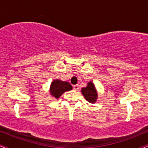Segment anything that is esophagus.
I'll use <instances>...</instances> for the list:
<instances>
[{"label":"esophagus","instance_id":"esophagus-1","mask_svg":"<svg viewBox=\"0 0 148 148\" xmlns=\"http://www.w3.org/2000/svg\"><path fill=\"white\" fill-rule=\"evenodd\" d=\"M73 89H74V90H79V86H78V85H74V86H73Z\"/></svg>","mask_w":148,"mask_h":148}]
</instances>
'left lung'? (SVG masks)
<instances>
[{
	"label": "left lung",
	"instance_id": "1",
	"mask_svg": "<svg viewBox=\"0 0 148 148\" xmlns=\"http://www.w3.org/2000/svg\"><path fill=\"white\" fill-rule=\"evenodd\" d=\"M84 97L90 103L95 102L97 97V93L95 88L94 84L92 82H89L86 88H82L81 90Z\"/></svg>",
	"mask_w": 148,
	"mask_h": 148
}]
</instances>
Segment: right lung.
Wrapping results in <instances>:
<instances>
[{
  "instance_id": "1",
  "label": "right lung",
  "mask_w": 148,
  "mask_h": 148,
  "mask_svg": "<svg viewBox=\"0 0 148 148\" xmlns=\"http://www.w3.org/2000/svg\"><path fill=\"white\" fill-rule=\"evenodd\" d=\"M72 86L68 82H63L60 80H54L50 87V92L54 97L58 98L64 92L71 90Z\"/></svg>"
}]
</instances>
